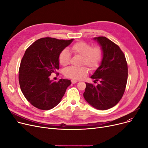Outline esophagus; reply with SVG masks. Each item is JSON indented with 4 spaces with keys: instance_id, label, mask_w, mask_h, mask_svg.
<instances>
[{
    "instance_id": "esophagus-1",
    "label": "esophagus",
    "mask_w": 148,
    "mask_h": 148,
    "mask_svg": "<svg viewBox=\"0 0 148 148\" xmlns=\"http://www.w3.org/2000/svg\"><path fill=\"white\" fill-rule=\"evenodd\" d=\"M77 82V80H71V83H73V84H75V83H76Z\"/></svg>"
}]
</instances>
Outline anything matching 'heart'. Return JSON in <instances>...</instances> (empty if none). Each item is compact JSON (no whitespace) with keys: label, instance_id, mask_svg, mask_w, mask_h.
Instances as JSON below:
<instances>
[{"label":"heart","instance_id":"heart-1","mask_svg":"<svg viewBox=\"0 0 148 148\" xmlns=\"http://www.w3.org/2000/svg\"><path fill=\"white\" fill-rule=\"evenodd\" d=\"M72 53L75 56H81L80 65H85L90 70L97 69L101 62L104 52L101 47H92L91 44L84 41L75 42L71 47ZM71 60V54L66 49L62 50L59 56V62L62 66L68 65ZM88 69L86 67L71 66L64 70V74L68 78L79 80L86 75Z\"/></svg>","mask_w":148,"mask_h":148}]
</instances>
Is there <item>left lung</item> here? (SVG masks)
Masks as SVG:
<instances>
[{"instance_id": "1", "label": "left lung", "mask_w": 148, "mask_h": 148, "mask_svg": "<svg viewBox=\"0 0 148 148\" xmlns=\"http://www.w3.org/2000/svg\"><path fill=\"white\" fill-rule=\"evenodd\" d=\"M101 47L104 55L99 66L90 77L94 84L86 83L85 100L98 110H107L117 104L126 88L128 66L119 47L105 36L94 38Z\"/></svg>"}]
</instances>
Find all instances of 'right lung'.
Instances as JSON below:
<instances>
[{"mask_svg":"<svg viewBox=\"0 0 148 148\" xmlns=\"http://www.w3.org/2000/svg\"><path fill=\"white\" fill-rule=\"evenodd\" d=\"M73 40L42 38L26 50L19 68L20 86L26 99L37 108L48 110L56 106L71 84L68 79L53 82L50 75L57 74L59 54Z\"/></svg>","mask_w":148,"mask_h":148,"instance_id":"1","label":"right lung"}]
</instances>
